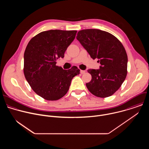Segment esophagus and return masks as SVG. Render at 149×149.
<instances>
[{
	"instance_id": "34e87169",
	"label": "esophagus",
	"mask_w": 149,
	"mask_h": 149,
	"mask_svg": "<svg viewBox=\"0 0 149 149\" xmlns=\"http://www.w3.org/2000/svg\"><path fill=\"white\" fill-rule=\"evenodd\" d=\"M80 72L81 74H85L86 73V71H84V70H81L80 71Z\"/></svg>"
}]
</instances>
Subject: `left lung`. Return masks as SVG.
Instances as JSON below:
<instances>
[{"mask_svg":"<svg viewBox=\"0 0 149 149\" xmlns=\"http://www.w3.org/2000/svg\"><path fill=\"white\" fill-rule=\"evenodd\" d=\"M77 40L93 59H98L99 70H90L91 81L86 84L89 91L98 97L114 94L121 87L127 74V55L121 42L104 31L90 29L79 31Z\"/></svg>","mask_w":149,"mask_h":149,"instance_id":"1","label":"left lung"}]
</instances>
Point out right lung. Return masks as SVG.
<instances>
[{"mask_svg":"<svg viewBox=\"0 0 149 149\" xmlns=\"http://www.w3.org/2000/svg\"><path fill=\"white\" fill-rule=\"evenodd\" d=\"M77 31L49 30L33 37L24 53V72L32 89L49 101L58 100L68 92L72 79L80 70L73 66L68 70L56 65L75 39Z\"/></svg>","mask_w":149,"mask_h":149,"instance_id":"1","label":"right lung"}]
</instances>
